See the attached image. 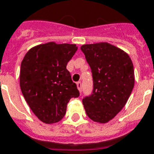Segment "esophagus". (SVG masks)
Wrapping results in <instances>:
<instances>
[{
	"mask_svg": "<svg viewBox=\"0 0 154 154\" xmlns=\"http://www.w3.org/2000/svg\"><path fill=\"white\" fill-rule=\"evenodd\" d=\"M77 89H78V91L80 92H82V82H77Z\"/></svg>",
	"mask_w": 154,
	"mask_h": 154,
	"instance_id": "34e87169",
	"label": "esophagus"
}]
</instances>
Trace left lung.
Returning <instances> with one entry per match:
<instances>
[{"label":"left lung","mask_w":154,"mask_h":154,"mask_svg":"<svg viewBox=\"0 0 154 154\" xmlns=\"http://www.w3.org/2000/svg\"><path fill=\"white\" fill-rule=\"evenodd\" d=\"M93 77V91L82 100L92 121L106 123L127 102L135 84L134 67L125 51L107 42L82 45Z\"/></svg>","instance_id":"8db88e82"}]
</instances>
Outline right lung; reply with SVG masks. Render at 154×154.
I'll return each instance as SVG.
<instances>
[{
	"label": "right lung",
	"mask_w": 154,
	"mask_h": 154,
	"mask_svg": "<svg viewBox=\"0 0 154 154\" xmlns=\"http://www.w3.org/2000/svg\"><path fill=\"white\" fill-rule=\"evenodd\" d=\"M77 51L75 44L48 42L30 49L21 63V91L31 110L44 123L60 122L70 99L80 94L66 68Z\"/></svg>",
	"instance_id": "right-lung-1"
}]
</instances>
